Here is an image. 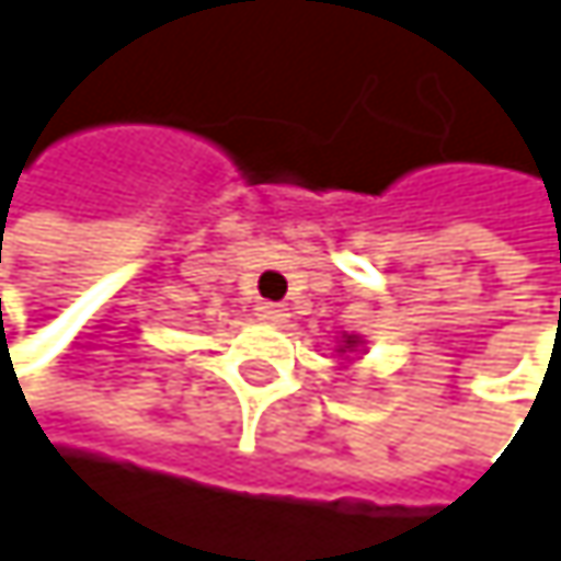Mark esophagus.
Instances as JSON below:
<instances>
[{
    "label": "esophagus",
    "instance_id": "esophagus-1",
    "mask_svg": "<svg viewBox=\"0 0 561 561\" xmlns=\"http://www.w3.org/2000/svg\"><path fill=\"white\" fill-rule=\"evenodd\" d=\"M256 318L266 321V324H282L288 318V308L285 305H276V301H260L256 305Z\"/></svg>",
    "mask_w": 561,
    "mask_h": 561
}]
</instances>
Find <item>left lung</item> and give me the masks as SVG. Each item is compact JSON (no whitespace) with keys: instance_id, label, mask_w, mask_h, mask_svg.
<instances>
[{"instance_id":"left-lung-1","label":"left lung","mask_w":561,"mask_h":561,"mask_svg":"<svg viewBox=\"0 0 561 561\" xmlns=\"http://www.w3.org/2000/svg\"><path fill=\"white\" fill-rule=\"evenodd\" d=\"M354 354H367V341L360 337V334H341V341H337V347H334V357H341V367L347 370L354 360Z\"/></svg>"}]
</instances>
